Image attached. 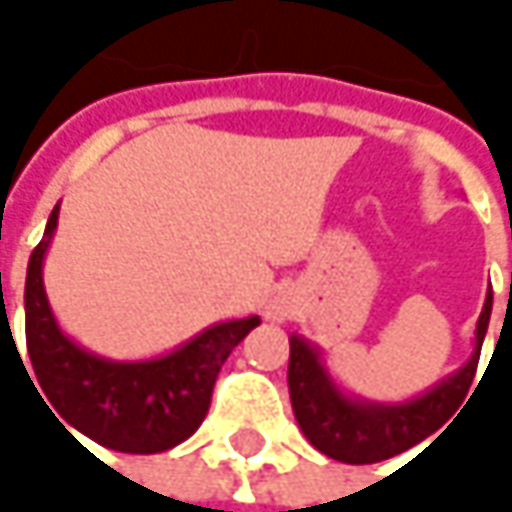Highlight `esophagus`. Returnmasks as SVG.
Returning <instances> with one entry per match:
<instances>
[{
    "instance_id": "obj_1",
    "label": "esophagus",
    "mask_w": 512,
    "mask_h": 512,
    "mask_svg": "<svg viewBox=\"0 0 512 512\" xmlns=\"http://www.w3.org/2000/svg\"><path fill=\"white\" fill-rule=\"evenodd\" d=\"M272 317H284V311H278V308H275V311H272Z\"/></svg>"
}]
</instances>
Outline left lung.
<instances>
[{"label": "left lung", "instance_id": "left-lung-1", "mask_svg": "<svg viewBox=\"0 0 512 512\" xmlns=\"http://www.w3.org/2000/svg\"><path fill=\"white\" fill-rule=\"evenodd\" d=\"M489 314H492V296H486V305L480 311L477 344L468 364L442 385H436L433 391H427L424 397H415L400 406L358 403L353 397L341 394L338 385L323 370L317 350L293 335L287 385H290L293 415L305 439L332 460L367 465V462L391 460L415 448L427 436H433L445 421L454 418V412L460 409L474 382Z\"/></svg>", "mask_w": 512, "mask_h": 512}]
</instances>
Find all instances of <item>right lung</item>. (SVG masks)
<instances>
[{
    "label": "right lung",
    "instance_id": "obj_1",
    "mask_svg": "<svg viewBox=\"0 0 512 512\" xmlns=\"http://www.w3.org/2000/svg\"><path fill=\"white\" fill-rule=\"evenodd\" d=\"M55 222L58 207L50 213L44 240L35 246L26 272V347L52 418L58 414L55 421L64 430L73 427L91 442L124 454H159L180 445L201 427L225 358L260 317L219 323L154 361L91 356L61 335L44 293L41 266Z\"/></svg>",
    "mask_w": 512,
    "mask_h": 512
}]
</instances>
